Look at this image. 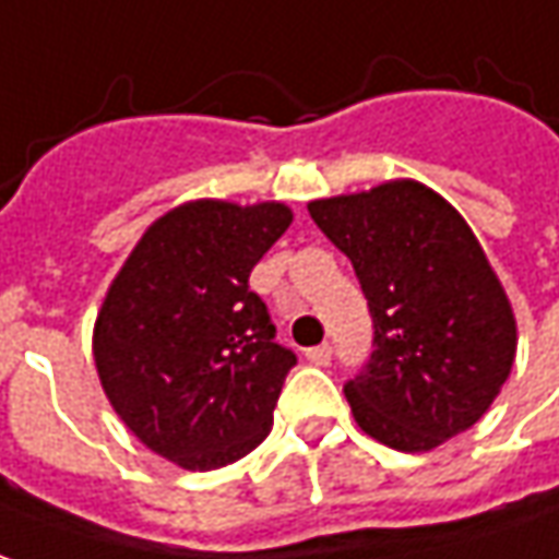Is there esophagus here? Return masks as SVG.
Wrapping results in <instances>:
<instances>
[{"instance_id": "1", "label": "esophagus", "mask_w": 559, "mask_h": 559, "mask_svg": "<svg viewBox=\"0 0 559 559\" xmlns=\"http://www.w3.org/2000/svg\"><path fill=\"white\" fill-rule=\"evenodd\" d=\"M306 358H309V364H314V367H328L330 358H333V352H330V345H311V348H306Z\"/></svg>"}]
</instances>
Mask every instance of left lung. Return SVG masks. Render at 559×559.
<instances>
[{"mask_svg":"<svg viewBox=\"0 0 559 559\" xmlns=\"http://www.w3.org/2000/svg\"><path fill=\"white\" fill-rule=\"evenodd\" d=\"M309 214L373 314V355L345 382L360 431L401 453L468 431L511 376L518 321L465 216L416 180L309 201Z\"/></svg>","mask_w":559,"mask_h":559,"instance_id":"obj_1","label":"left lung"}]
</instances>
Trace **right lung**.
I'll return each instance as SVG.
<instances>
[{"instance_id": "add662e5", "label": "right lung", "mask_w": 559, "mask_h": 559, "mask_svg": "<svg viewBox=\"0 0 559 559\" xmlns=\"http://www.w3.org/2000/svg\"><path fill=\"white\" fill-rule=\"evenodd\" d=\"M281 201H186L158 216L94 321V364L128 431L189 471L257 450L296 364L250 272L287 226Z\"/></svg>"}]
</instances>
